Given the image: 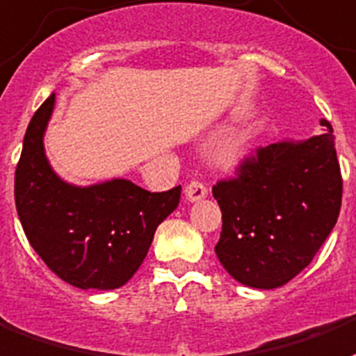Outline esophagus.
<instances>
[{
  "label": "esophagus",
  "instance_id": "esophagus-1",
  "mask_svg": "<svg viewBox=\"0 0 356 356\" xmlns=\"http://www.w3.org/2000/svg\"><path fill=\"white\" fill-rule=\"evenodd\" d=\"M184 195H186V199L189 202H197V200L204 199L208 195V189L204 184H200V181H189L186 189H184Z\"/></svg>",
  "mask_w": 356,
  "mask_h": 356
}]
</instances>
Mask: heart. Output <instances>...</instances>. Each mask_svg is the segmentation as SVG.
I'll return each mask as SVG.
<instances>
[{"label": "heart", "instance_id": "b5f03b06", "mask_svg": "<svg viewBox=\"0 0 356 356\" xmlns=\"http://www.w3.org/2000/svg\"><path fill=\"white\" fill-rule=\"evenodd\" d=\"M250 152V143L244 133H234L231 137H227L223 143L219 144L218 152H216V163L219 167L223 168H232L240 167L244 159L248 157Z\"/></svg>", "mask_w": 356, "mask_h": 356}]
</instances>
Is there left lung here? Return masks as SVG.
Wrapping results in <instances>:
<instances>
[{
  "instance_id": "obj_1",
  "label": "left lung",
  "mask_w": 356,
  "mask_h": 356,
  "mask_svg": "<svg viewBox=\"0 0 356 356\" xmlns=\"http://www.w3.org/2000/svg\"><path fill=\"white\" fill-rule=\"evenodd\" d=\"M308 140L259 148L212 188L223 229L216 255L236 282L276 289L306 268L338 221L341 172L332 125Z\"/></svg>"
}]
</instances>
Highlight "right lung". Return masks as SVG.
I'll return each instance as SVG.
<instances>
[{
  "label": "right lung",
  "mask_w": 356,
  "mask_h": 356,
  "mask_svg": "<svg viewBox=\"0 0 356 356\" xmlns=\"http://www.w3.org/2000/svg\"><path fill=\"white\" fill-rule=\"evenodd\" d=\"M54 105L52 93L26 131L15 175L16 212L31 248L56 276L79 289H118L143 264L181 188L149 193L124 178L86 188L60 178L44 154Z\"/></svg>",
  "instance_id": "right-lung-1"
}]
</instances>
